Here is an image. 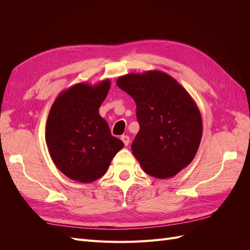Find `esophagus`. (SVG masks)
Segmentation results:
<instances>
[{
    "label": "esophagus",
    "instance_id": "esophagus-1",
    "mask_svg": "<svg viewBox=\"0 0 250 250\" xmlns=\"http://www.w3.org/2000/svg\"><path fill=\"white\" fill-rule=\"evenodd\" d=\"M121 140H122V142L124 143V145H125V146L129 145L130 139H129V137H128V135H122V137H121Z\"/></svg>",
    "mask_w": 250,
    "mask_h": 250
}]
</instances>
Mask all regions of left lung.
<instances>
[{
    "label": "left lung",
    "mask_w": 250,
    "mask_h": 250,
    "mask_svg": "<svg viewBox=\"0 0 250 250\" xmlns=\"http://www.w3.org/2000/svg\"><path fill=\"white\" fill-rule=\"evenodd\" d=\"M117 85L137 104L140 130L131 149L143 170L160 179L175 176L191 164L200 145L197 104L179 82L161 71L127 74Z\"/></svg>",
    "instance_id": "obj_1"
}]
</instances>
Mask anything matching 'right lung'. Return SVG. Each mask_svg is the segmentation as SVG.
<instances>
[{
    "label": "right lung",
    "instance_id": "1",
    "mask_svg": "<svg viewBox=\"0 0 250 250\" xmlns=\"http://www.w3.org/2000/svg\"><path fill=\"white\" fill-rule=\"evenodd\" d=\"M110 88L105 79L92 85L81 82L62 90L52 104L46 143L53 163L66 177L89 184L102 177L124 147L112 137L99 107Z\"/></svg>",
    "mask_w": 250,
    "mask_h": 250
}]
</instances>
